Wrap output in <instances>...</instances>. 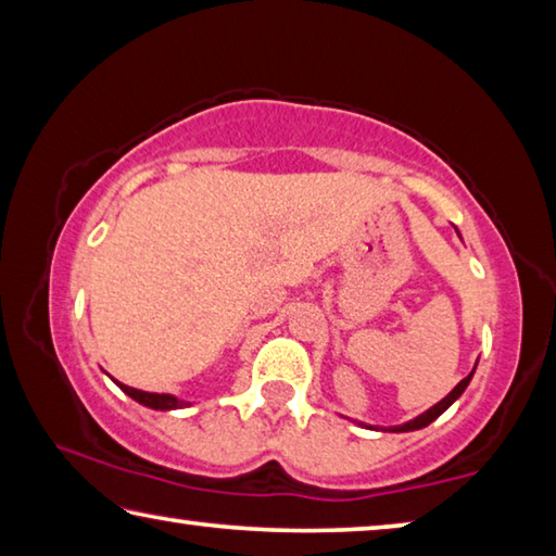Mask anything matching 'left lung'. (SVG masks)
I'll use <instances>...</instances> for the list:
<instances>
[{
  "instance_id": "1",
  "label": "left lung",
  "mask_w": 556,
  "mask_h": 556,
  "mask_svg": "<svg viewBox=\"0 0 556 556\" xmlns=\"http://www.w3.org/2000/svg\"><path fill=\"white\" fill-rule=\"evenodd\" d=\"M473 372H476V368L470 370L464 380H460L454 390H451L444 400L441 402H437L434 407H429L427 412H421L419 417H414V419H409V421H404V425H400V427H390L388 431H417V429H425V427H429L431 421H434L437 417H441V414H444L451 404H454L460 394H464V390L468 388V382H470V378H473ZM357 425H361V421H357ZM361 427H365V425H361ZM372 429V427H370Z\"/></svg>"
}]
</instances>
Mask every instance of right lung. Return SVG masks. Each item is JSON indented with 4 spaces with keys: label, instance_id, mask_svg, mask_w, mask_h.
<instances>
[{
    "label": "right lung",
    "instance_id": "1",
    "mask_svg": "<svg viewBox=\"0 0 556 556\" xmlns=\"http://www.w3.org/2000/svg\"><path fill=\"white\" fill-rule=\"evenodd\" d=\"M115 382H117V380H115ZM117 388H119L122 392H125V394H129V397L135 400V402L144 404V407H149V409H162V412H168V409L191 407V402L178 400V397H174V394H159V392L135 390V388H129V384H122V382H117Z\"/></svg>",
    "mask_w": 556,
    "mask_h": 556
}]
</instances>
